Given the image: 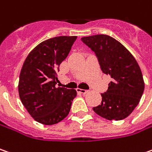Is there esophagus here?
<instances>
[{"label": "esophagus", "instance_id": "1", "mask_svg": "<svg viewBox=\"0 0 152 152\" xmlns=\"http://www.w3.org/2000/svg\"><path fill=\"white\" fill-rule=\"evenodd\" d=\"M76 90H77V92H80V93H82V94H85V93H86V92H88L87 90H85V89H81V88H77Z\"/></svg>", "mask_w": 152, "mask_h": 152}]
</instances>
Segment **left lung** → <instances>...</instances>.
<instances>
[{"label": "left lung", "mask_w": 152, "mask_h": 152, "mask_svg": "<svg viewBox=\"0 0 152 152\" xmlns=\"http://www.w3.org/2000/svg\"><path fill=\"white\" fill-rule=\"evenodd\" d=\"M81 40L95 53L103 73L112 81L107 92L101 93L102 102L93 111L108 120H122L138 105L145 88L137 61L123 45L113 38L97 34Z\"/></svg>", "instance_id": "1"}]
</instances>
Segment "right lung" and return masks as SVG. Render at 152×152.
I'll use <instances>...</instances> for the list:
<instances>
[{"label":"right lung","instance_id":"1","mask_svg":"<svg viewBox=\"0 0 152 152\" xmlns=\"http://www.w3.org/2000/svg\"><path fill=\"white\" fill-rule=\"evenodd\" d=\"M76 38L59 36L45 40L24 61L19 76V97L29 114L39 123L45 125L59 123L71 110L76 91L57 87L56 73Z\"/></svg>","mask_w":152,"mask_h":152}]
</instances>
